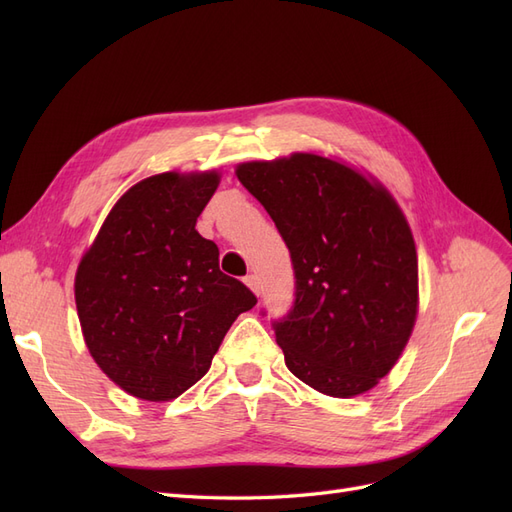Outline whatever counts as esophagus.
I'll return each mask as SVG.
<instances>
[{
    "label": "esophagus",
    "mask_w": 512,
    "mask_h": 512,
    "mask_svg": "<svg viewBox=\"0 0 512 512\" xmlns=\"http://www.w3.org/2000/svg\"><path fill=\"white\" fill-rule=\"evenodd\" d=\"M245 284L250 286L256 294L260 292V280H258V275H254V273H250V275H245Z\"/></svg>",
    "instance_id": "34e87169"
}]
</instances>
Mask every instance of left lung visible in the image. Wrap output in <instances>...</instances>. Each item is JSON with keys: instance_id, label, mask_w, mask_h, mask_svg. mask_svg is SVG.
I'll list each match as a JSON object with an SVG mask.
<instances>
[{"instance_id": "obj_1", "label": "left lung", "mask_w": 512, "mask_h": 512, "mask_svg": "<svg viewBox=\"0 0 512 512\" xmlns=\"http://www.w3.org/2000/svg\"><path fill=\"white\" fill-rule=\"evenodd\" d=\"M237 177L290 252L294 301L273 320L286 367L331 397L374 389L418 309L416 247L399 205L380 183L314 153L245 162Z\"/></svg>"}]
</instances>
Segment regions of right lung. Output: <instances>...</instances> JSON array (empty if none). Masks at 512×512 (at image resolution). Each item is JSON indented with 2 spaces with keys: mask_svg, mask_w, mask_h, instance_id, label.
I'll return each mask as SVG.
<instances>
[{
  "mask_svg": "<svg viewBox=\"0 0 512 512\" xmlns=\"http://www.w3.org/2000/svg\"><path fill=\"white\" fill-rule=\"evenodd\" d=\"M220 175L143 179L108 213L74 280L85 344L123 391L168 401L203 378L254 292L196 230Z\"/></svg>",
  "mask_w": 512,
  "mask_h": 512,
  "instance_id": "obj_1",
  "label": "right lung"
}]
</instances>
